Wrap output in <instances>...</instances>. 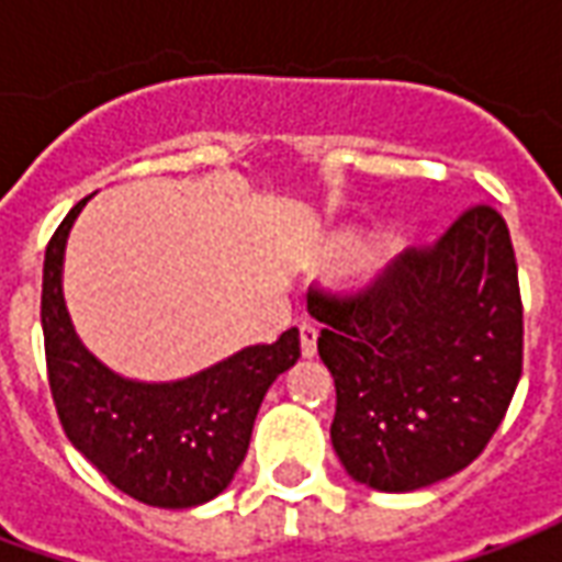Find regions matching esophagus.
<instances>
[{
    "instance_id": "esophagus-1",
    "label": "esophagus",
    "mask_w": 562,
    "mask_h": 562,
    "mask_svg": "<svg viewBox=\"0 0 562 562\" xmlns=\"http://www.w3.org/2000/svg\"><path fill=\"white\" fill-rule=\"evenodd\" d=\"M316 337H318V328L313 322H301V352L306 358H313L316 355Z\"/></svg>"
}]
</instances>
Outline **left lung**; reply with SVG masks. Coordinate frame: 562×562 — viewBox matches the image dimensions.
Wrapping results in <instances>:
<instances>
[{
    "label": "left lung",
    "mask_w": 562,
    "mask_h": 562,
    "mask_svg": "<svg viewBox=\"0 0 562 562\" xmlns=\"http://www.w3.org/2000/svg\"><path fill=\"white\" fill-rule=\"evenodd\" d=\"M337 389L330 442L355 482L418 491L479 458L524 367V306L506 220L463 210L361 292L310 289Z\"/></svg>",
    "instance_id": "1"
}]
</instances>
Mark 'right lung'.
Wrapping results in <instances>:
<instances>
[{
	"label": "right lung",
	"mask_w": 562,
	"mask_h": 562,
	"mask_svg": "<svg viewBox=\"0 0 562 562\" xmlns=\"http://www.w3.org/2000/svg\"><path fill=\"white\" fill-rule=\"evenodd\" d=\"M87 201L68 210L44 252L42 328L56 415L71 446L123 494L159 508L201 506L232 484L258 406L301 358V337L289 328L177 382L116 376L83 349L63 297L68 232Z\"/></svg>",
	"instance_id": "right-lung-1"
}]
</instances>
